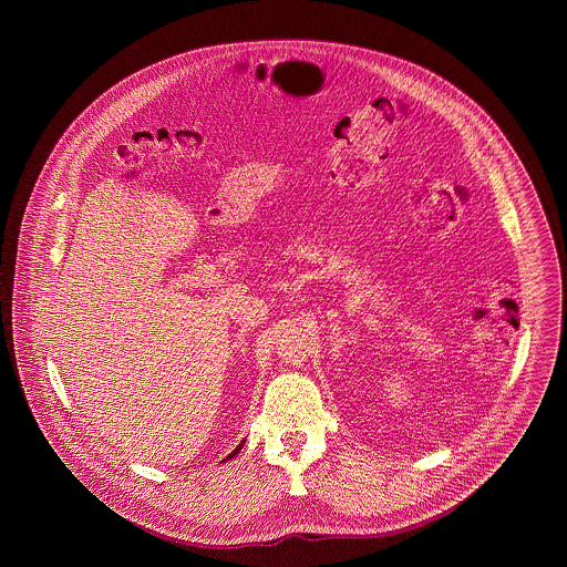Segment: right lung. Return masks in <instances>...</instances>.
Masks as SVG:
<instances>
[{
    "mask_svg": "<svg viewBox=\"0 0 567 567\" xmlns=\"http://www.w3.org/2000/svg\"><path fill=\"white\" fill-rule=\"evenodd\" d=\"M243 446H244V440H243V442H240V444H238V446H236V451H234V453H231V455H229V457H227V458H231V457H234V455H238V453H240V449H243Z\"/></svg>",
    "mask_w": 567,
    "mask_h": 567,
    "instance_id": "right-lung-1",
    "label": "right lung"
}]
</instances>
